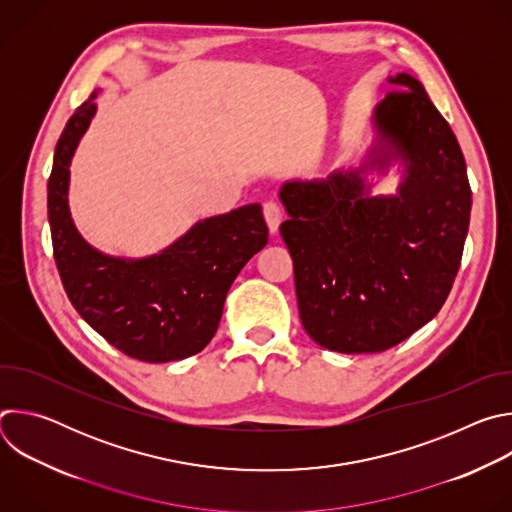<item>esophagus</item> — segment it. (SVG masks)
<instances>
[{
    "label": "esophagus",
    "mask_w": 512,
    "mask_h": 512,
    "mask_svg": "<svg viewBox=\"0 0 512 512\" xmlns=\"http://www.w3.org/2000/svg\"><path fill=\"white\" fill-rule=\"evenodd\" d=\"M263 216H265V223H267V229L271 235H277L279 231V225H281V208L275 204V202H265L263 204Z\"/></svg>",
    "instance_id": "34e87169"
}]
</instances>
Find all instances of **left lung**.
I'll return each mask as SVG.
<instances>
[{
  "label": "left lung",
  "mask_w": 512,
  "mask_h": 512,
  "mask_svg": "<svg viewBox=\"0 0 512 512\" xmlns=\"http://www.w3.org/2000/svg\"><path fill=\"white\" fill-rule=\"evenodd\" d=\"M387 83L393 93L375 107L373 143L356 166L279 188L302 326L342 354L383 352L440 312L470 225L452 127L415 77L399 72ZM395 165L398 190L373 195L374 178Z\"/></svg>",
  "instance_id": "8db88e82"
}]
</instances>
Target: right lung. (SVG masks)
<instances>
[{
  "mask_svg": "<svg viewBox=\"0 0 512 512\" xmlns=\"http://www.w3.org/2000/svg\"><path fill=\"white\" fill-rule=\"evenodd\" d=\"M97 91L68 119L48 180V223L66 296L81 318L123 354L182 360L216 334L229 289L267 245L261 204L194 223L162 251L117 257L83 239L68 206L70 164L97 113Z\"/></svg>",
  "mask_w": 512,
  "mask_h": 512,
  "instance_id": "obj_1",
  "label": "right lung"
}]
</instances>
